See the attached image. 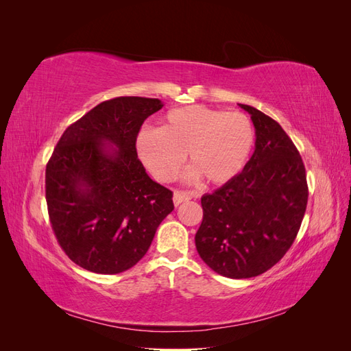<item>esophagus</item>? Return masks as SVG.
Here are the masks:
<instances>
[{"instance_id":"1","label":"esophagus","mask_w":351,"mask_h":351,"mask_svg":"<svg viewBox=\"0 0 351 351\" xmlns=\"http://www.w3.org/2000/svg\"><path fill=\"white\" fill-rule=\"evenodd\" d=\"M192 197H193V195L190 192H182V190H176L174 196H173V202H174L176 206H178L180 204H183V202H187Z\"/></svg>"}]
</instances>
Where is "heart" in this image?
<instances>
[{
  "label": "heart",
  "instance_id": "heart-1",
  "mask_svg": "<svg viewBox=\"0 0 351 351\" xmlns=\"http://www.w3.org/2000/svg\"><path fill=\"white\" fill-rule=\"evenodd\" d=\"M254 141L256 133L247 115L195 105L169 111L159 129H143L137 134L136 149L161 182H171L187 154L193 167L189 178L226 184L246 167Z\"/></svg>",
  "mask_w": 351,
  "mask_h": 351
}]
</instances>
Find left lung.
Instances as JSON below:
<instances>
[{
	"label": "left lung",
	"instance_id": "1",
	"mask_svg": "<svg viewBox=\"0 0 351 351\" xmlns=\"http://www.w3.org/2000/svg\"><path fill=\"white\" fill-rule=\"evenodd\" d=\"M250 114L254 152L243 171L202 196L204 219L195 243L210 269L228 278H252L272 268L291 247L307 205L302 156L282 127L262 111Z\"/></svg>",
	"mask_w": 351,
	"mask_h": 351
}]
</instances>
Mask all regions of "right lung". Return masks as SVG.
<instances>
[{
    "label": "right lung",
    "mask_w": 351,
    "mask_h": 351,
    "mask_svg": "<svg viewBox=\"0 0 351 351\" xmlns=\"http://www.w3.org/2000/svg\"><path fill=\"white\" fill-rule=\"evenodd\" d=\"M164 104L120 97L101 102L69 125L47 164L45 193L52 230L79 267L120 274L149 249L174 209L173 192L146 174L136 139Z\"/></svg>",
    "instance_id": "right-lung-1"
}]
</instances>
